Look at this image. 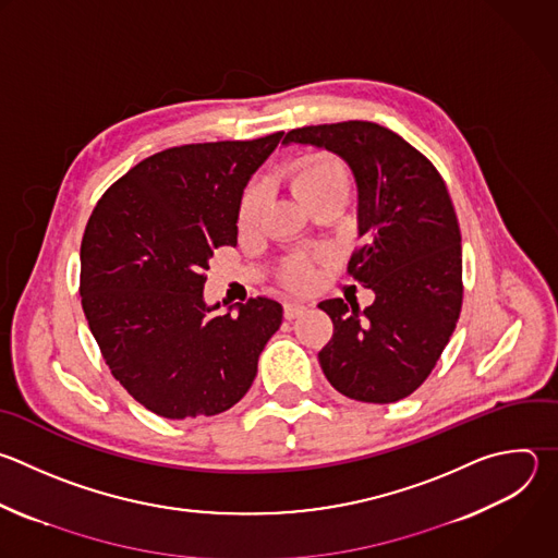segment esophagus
I'll list each match as a JSON object with an SVG mask.
<instances>
[{"mask_svg":"<svg viewBox=\"0 0 558 558\" xmlns=\"http://www.w3.org/2000/svg\"><path fill=\"white\" fill-rule=\"evenodd\" d=\"M304 313H306V306L302 302H287L284 304V317L287 319H295V317H300Z\"/></svg>","mask_w":558,"mask_h":558,"instance_id":"34e87169","label":"esophagus"}]
</instances>
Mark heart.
<instances>
[{"instance_id": "obj_1", "label": "heart", "mask_w": 558, "mask_h": 558, "mask_svg": "<svg viewBox=\"0 0 558 558\" xmlns=\"http://www.w3.org/2000/svg\"><path fill=\"white\" fill-rule=\"evenodd\" d=\"M291 185H293L295 195L306 206H311L313 202H317L326 195L348 193L350 174L337 157L315 153V155H306L295 161V166L291 168ZM265 204H267V193L263 185H252L241 202L239 226L243 230H254L263 217ZM282 276L291 287L304 289L313 282V267L306 258L298 256L284 265Z\"/></svg>"}]
</instances>
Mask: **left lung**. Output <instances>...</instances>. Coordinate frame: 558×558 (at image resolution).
<instances>
[{"label":"left lung","mask_w":558,"mask_h":558,"mask_svg":"<svg viewBox=\"0 0 558 558\" xmlns=\"http://www.w3.org/2000/svg\"><path fill=\"white\" fill-rule=\"evenodd\" d=\"M284 144L326 148L350 166L361 245L348 274L375 291L363 311L341 298L319 302L332 319L319 365L352 401L397 403L432 375L462 308V239L447 185L423 153L375 122L302 126Z\"/></svg>","instance_id":"obj_1"}]
</instances>
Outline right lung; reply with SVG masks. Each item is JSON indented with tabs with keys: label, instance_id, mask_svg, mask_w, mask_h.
<instances>
[{
	"label": "right lung",
	"instance_id": "right-lung-1",
	"mask_svg": "<svg viewBox=\"0 0 558 558\" xmlns=\"http://www.w3.org/2000/svg\"><path fill=\"white\" fill-rule=\"evenodd\" d=\"M280 140L282 131L155 153L111 185L87 221L81 302L92 335L116 381L161 418L236 405L282 324L269 298L234 315L204 300L208 260L236 245L245 185Z\"/></svg>",
	"mask_w": 558,
	"mask_h": 558
}]
</instances>
